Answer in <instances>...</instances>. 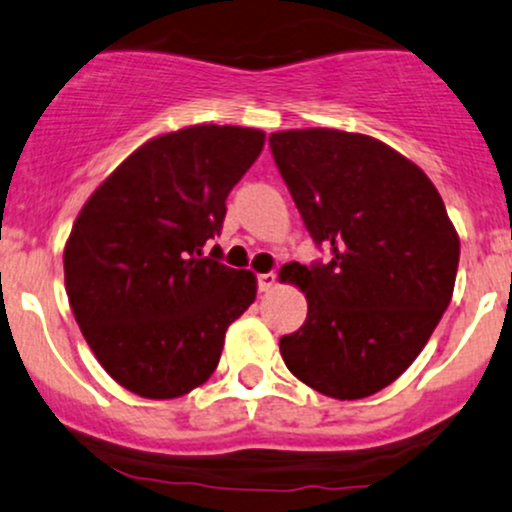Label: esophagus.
I'll use <instances>...</instances> for the list:
<instances>
[{"label":"esophagus","mask_w":512,"mask_h":512,"mask_svg":"<svg viewBox=\"0 0 512 512\" xmlns=\"http://www.w3.org/2000/svg\"><path fill=\"white\" fill-rule=\"evenodd\" d=\"M275 285H278V275H275V273H261V275H258V290H261V292H271Z\"/></svg>","instance_id":"esophagus-1"}]
</instances>
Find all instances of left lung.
<instances>
[{"instance_id":"8db88e82","label":"left lung","mask_w":512,"mask_h":512,"mask_svg":"<svg viewBox=\"0 0 512 512\" xmlns=\"http://www.w3.org/2000/svg\"><path fill=\"white\" fill-rule=\"evenodd\" d=\"M271 149L312 239L333 251L285 271L307 321L280 338V355L319 394L365 399L406 372L450 304L457 229L421 166L377 137L280 130Z\"/></svg>"}]
</instances>
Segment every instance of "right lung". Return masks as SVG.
Segmentation results:
<instances>
[{
    "label": "right lung",
    "instance_id": "1",
    "mask_svg": "<svg viewBox=\"0 0 512 512\" xmlns=\"http://www.w3.org/2000/svg\"><path fill=\"white\" fill-rule=\"evenodd\" d=\"M266 145L239 125L164 132L89 195L65 244V287L103 370L145 399L210 380L225 333L256 300V275L203 254L225 200Z\"/></svg>",
    "mask_w": 512,
    "mask_h": 512
}]
</instances>
